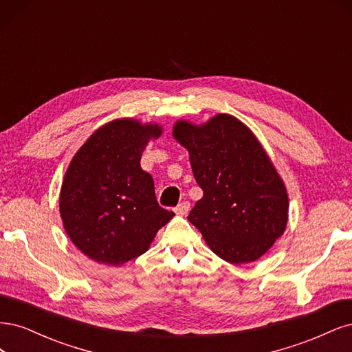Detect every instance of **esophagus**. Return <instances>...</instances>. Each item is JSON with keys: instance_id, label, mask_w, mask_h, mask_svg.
I'll list each match as a JSON object with an SVG mask.
<instances>
[{"instance_id": "obj_1", "label": "esophagus", "mask_w": 352, "mask_h": 352, "mask_svg": "<svg viewBox=\"0 0 352 352\" xmlns=\"http://www.w3.org/2000/svg\"><path fill=\"white\" fill-rule=\"evenodd\" d=\"M188 210H190V203H188L187 200L181 201L179 205L175 208V213H177V214H187Z\"/></svg>"}]
</instances>
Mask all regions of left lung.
Masks as SVG:
<instances>
[{
    "label": "left lung",
    "instance_id": "1",
    "mask_svg": "<svg viewBox=\"0 0 352 352\" xmlns=\"http://www.w3.org/2000/svg\"><path fill=\"white\" fill-rule=\"evenodd\" d=\"M174 138L188 149L203 190L188 221L226 262L250 263L263 256L285 231L288 195L254 134L219 114L200 127L178 121Z\"/></svg>",
    "mask_w": 352,
    "mask_h": 352
}]
</instances>
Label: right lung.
Masks as SVG:
<instances>
[{
	"mask_svg": "<svg viewBox=\"0 0 352 352\" xmlns=\"http://www.w3.org/2000/svg\"><path fill=\"white\" fill-rule=\"evenodd\" d=\"M157 126L116 120L96 130L67 169L60 195L65 232L95 262L118 266L143 254L174 212L160 206L140 168Z\"/></svg>",
	"mask_w": 352,
	"mask_h": 352,
	"instance_id": "obj_1",
	"label": "right lung"
}]
</instances>
